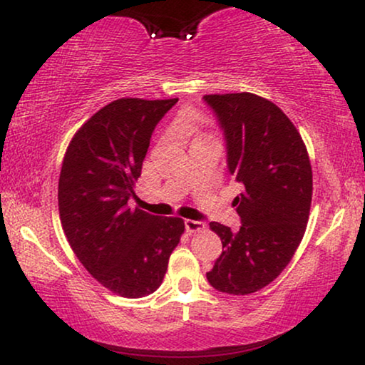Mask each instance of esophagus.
<instances>
[{
  "label": "esophagus",
  "mask_w": 365,
  "mask_h": 365,
  "mask_svg": "<svg viewBox=\"0 0 365 365\" xmlns=\"http://www.w3.org/2000/svg\"><path fill=\"white\" fill-rule=\"evenodd\" d=\"M184 226H186L187 232H199V231H202L206 224L201 222V221H192V219H186V221H184Z\"/></svg>",
  "instance_id": "esophagus-1"
}]
</instances>
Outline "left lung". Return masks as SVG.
I'll return each instance as SVG.
<instances>
[{"label": "left lung", "mask_w": 365, "mask_h": 365, "mask_svg": "<svg viewBox=\"0 0 365 365\" xmlns=\"http://www.w3.org/2000/svg\"><path fill=\"white\" fill-rule=\"evenodd\" d=\"M227 148L229 173L244 186L234 199L239 231L219 222L222 254L207 281L217 291L247 296L281 274L301 244L312 201L307 148L291 119L252 93L206 94Z\"/></svg>", "instance_id": "8db88e82"}]
</instances>
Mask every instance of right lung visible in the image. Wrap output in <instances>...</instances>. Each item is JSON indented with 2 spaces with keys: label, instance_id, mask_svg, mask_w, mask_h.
Listing matches in <instances>:
<instances>
[{
  "label": "right lung",
  "instance_id": "right-lung-1",
  "mask_svg": "<svg viewBox=\"0 0 365 365\" xmlns=\"http://www.w3.org/2000/svg\"><path fill=\"white\" fill-rule=\"evenodd\" d=\"M176 103L116 99L78 129L63 159L58 206L69 246L101 286L128 299L161 286L184 232L181 217L128 207L154 128Z\"/></svg>",
  "mask_w": 365,
  "mask_h": 365
}]
</instances>
